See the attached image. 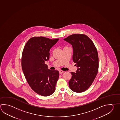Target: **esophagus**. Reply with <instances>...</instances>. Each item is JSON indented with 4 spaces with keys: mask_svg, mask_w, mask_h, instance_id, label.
Here are the masks:
<instances>
[{
    "mask_svg": "<svg viewBox=\"0 0 120 120\" xmlns=\"http://www.w3.org/2000/svg\"><path fill=\"white\" fill-rule=\"evenodd\" d=\"M64 72V71H61V70H60V71H59V73L60 74H62V73H63Z\"/></svg>",
    "mask_w": 120,
    "mask_h": 120,
    "instance_id": "obj_1",
    "label": "esophagus"
}]
</instances>
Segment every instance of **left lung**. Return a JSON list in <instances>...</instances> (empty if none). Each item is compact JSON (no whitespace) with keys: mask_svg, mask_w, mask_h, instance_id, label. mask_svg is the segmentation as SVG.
Returning a JSON list of instances; mask_svg holds the SVG:
<instances>
[{"mask_svg":"<svg viewBox=\"0 0 120 120\" xmlns=\"http://www.w3.org/2000/svg\"><path fill=\"white\" fill-rule=\"evenodd\" d=\"M73 49V61L77 69L71 72L69 82L71 90L80 93L91 85L98 73L99 59L97 49L92 41L84 34H73L64 39Z\"/></svg>","mask_w":120,"mask_h":120,"instance_id":"8db88e82","label":"left lung"}]
</instances>
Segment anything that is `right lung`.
<instances>
[{
    "mask_svg": "<svg viewBox=\"0 0 120 120\" xmlns=\"http://www.w3.org/2000/svg\"><path fill=\"white\" fill-rule=\"evenodd\" d=\"M59 39L34 37L27 41L22 56V68L32 89L40 95L54 93L59 78V71L48 68L45 61L49 60V51Z\"/></svg>",
    "mask_w": 120,
    "mask_h": 120,
    "instance_id": "right-lung-1",
    "label": "right lung"
}]
</instances>
